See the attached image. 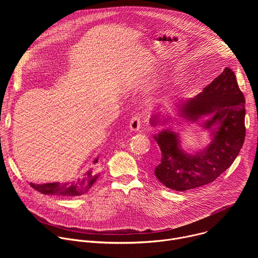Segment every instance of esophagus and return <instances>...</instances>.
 Here are the masks:
<instances>
[{
    "label": "esophagus",
    "instance_id": "1",
    "mask_svg": "<svg viewBox=\"0 0 258 258\" xmlns=\"http://www.w3.org/2000/svg\"><path fill=\"white\" fill-rule=\"evenodd\" d=\"M142 125V121L141 118L139 116H134L132 117L131 121H130V130L133 132H139Z\"/></svg>",
    "mask_w": 258,
    "mask_h": 258
}]
</instances>
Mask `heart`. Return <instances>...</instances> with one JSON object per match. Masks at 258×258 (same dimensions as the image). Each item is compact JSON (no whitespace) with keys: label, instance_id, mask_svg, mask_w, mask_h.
<instances>
[{"label":"heart","instance_id":"heart-1","mask_svg":"<svg viewBox=\"0 0 258 258\" xmlns=\"http://www.w3.org/2000/svg\"><path fill=\"white\" fill-rule=\"evenodd\" d=\"M154 93H155V92H154Z\"/></svg>","mask_w":258,"mask_h":258}]
</instances>
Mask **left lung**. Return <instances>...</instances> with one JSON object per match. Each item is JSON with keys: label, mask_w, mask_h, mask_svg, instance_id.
Wrapping results in <instances>:
<instances>
[{"label": "left lung", "mask_w": 258, "mask_h": 258, "mask_svg": "<svg viewBox=\"0 0 258 258\" xmlns=\"http://www.w3.org/2000/svg\"><path fill=\"white\" fill-rule=\"evenodd\" d=\"M176 104L182 120L201 124L211 137L203 150L190 154L181 149L179 135L171 128L154 135L161 151L154 173L165 187L182 192L207 185L232 165L245 140V99L235 73L226 67L195 98ZM159 114L152 116L153 126L171 120Z\"/></svg>", "instance_id": "obj_1"}]
</instances>
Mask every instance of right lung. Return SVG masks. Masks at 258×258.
Returning <instances> with one entry per match:
<instances>
[{
  "label": "right lung",
  "mask_w": 258,
  "mask_h": 258,
  "mask_svg": "<svg viewBox=\"0 0 258 258\" xmlns=\"http://www.w3.org/2000/svg\"><path fill=\"white\" fill-rule=\"evenodd\" d=\"M98 162V158L95 159L94 163ZM99 174L93 175L92 170H89L85 173L84 177L79 178L78 180H73L70 182L60 183V182H49L43 183V185H35L30 182V186L45 195H56V196H68L75 197L87 193L94 182L97 180Z\"/></svg>",
  "instance_id": "1"
}]
</instances>
